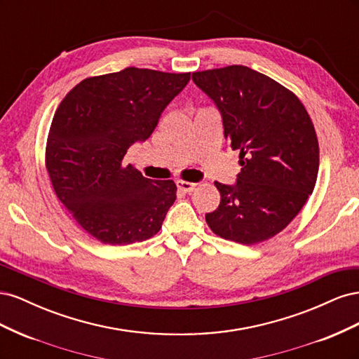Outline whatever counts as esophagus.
I'll use <instances>...</instances> for the list:
<instances>
[{
  "label": "esophagus",
  "mask_w": 359,
  "mask_h": 359,
  "mask_svg": "<svg viewBox=\"0 0 359 359\" xmlns=\"http://www.w3.org/2000/svg\"><path fill=\"white\" fill-rule=\"evenodd\" d=\"M177 186H178V189H180V190L186 191V193H190V191H193L194 189H196V184H194V182L182 181V180H178V181H177Z\"/></svg>",
  "instance_id": "34e87169"
}]
</instances>
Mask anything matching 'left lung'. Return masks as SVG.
<instances>
[{
    "mask_svg": "<svg viewBox=\"0 0 359 359\" xmlns=\"http://www.w3.org/2000/svg\"><path fill=\"white\" fill-rule=\"evenodd\" d=\"M191 79L219 107L224 137L243 166L235 186L214 182L222 199L205 220L224 240L266 241L295 219L316 186L311 118L286 86L245 66L194 72Z\"/></svg>",
    "mask_w": 359,
    "mask_h": 359,
    "instance_id": "obj_1",
    "label": "left lung"
}]
</instances>
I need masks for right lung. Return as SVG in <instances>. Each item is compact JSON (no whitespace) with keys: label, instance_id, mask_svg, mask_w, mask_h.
<instances>
[{"label":"right lung","instance_id":"add662e5","mask_svg":"<svg viewBox=\"0 0 359 359\" xmlns=\"http://www.w3.org/2000/svg\"><path fill=\"white\" fill-rule=\"evenodd\" d=\"M190 73L127 67L93 76L64 97L46 142L53 191L85 232L111 245L154 236L177 199L172 180L145 178L124 165L127 149L144 142Z\"/></svg>","mask_w":359,"mask_h":359}]
</instances>
